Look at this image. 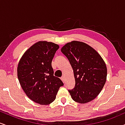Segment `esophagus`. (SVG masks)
<instances>
[{
	"label": "esophagus",
	"mask_w": 125,
	"mask_h": 125,
	"mask_svg": "<svg viewBox=\"0 0 125 125\" xmlns=\"http://www.w3.org/2000/svg\"><path fill=\"white\" fill-rule=\"evenodd\" d=\"M61 80H62V82L63 83L65 82V77H64V76L61 77Z\"/></svg>",
	"instance_id": "obj_1"
}]
</instances>
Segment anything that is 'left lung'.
<instances>
[{
    "label": "left lung",
    "instance_id": "obj_1",
    "mask_svg": "<svg viewBox=\"0 0 125 125\" xmlns=\"http://www.w3.org/2000/svg\"><path fill=\"white\" fill-rule=\"evenodd\" d=\"M73 70L75 86L69 92L73 100L86 104L97 97L106 81L107 68L100 54L85 43L72 41L61 49Z\"/></svg>",
    "mask_w": 125,
    "mask_h": 125
}]
</instances>
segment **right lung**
<instances>
[{
    "label": "right lung",
    "instance_id": "1",
    "mask_svg": "<svg viewBox=\"0 0 125 125\" xmlns=\"http://www.w3.org/2000/svg\"><path fill=\"white\" fill-rule=\"evenodd\" d=\"M58 44L39 42L27 50L20 60L18 77L29 98L40 104H49L56 99L59 89L63 85L53 76L52 62Z\"/></svg>",
    "mask_w": 125,
    "mask_h": 125
}]
</instances>
